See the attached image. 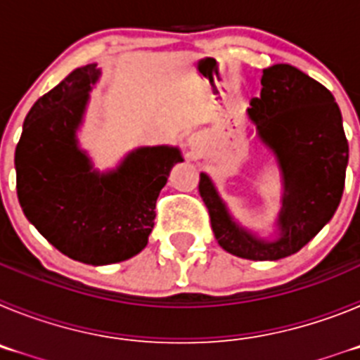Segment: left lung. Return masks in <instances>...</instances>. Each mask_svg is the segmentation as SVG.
<instances>
[{"label":"left lung","mask_w":360,"mask_h":360,"mask_svg":"<svg viewBox=\"0 0 360 360\" xmlns=\"http://www.w3.org/2000/svg\"><path fill=\"white\" fill-rule=\"evenodd\" d=\"M262 94L247 117L281 171L276 238L257 236L232 218L207 173L198 191L219 247L252 262H276L301 250L335 214L345 189L348 141L335 98L316 79L290 65L263 70Z\"/></svg>","instance_id":"obj_1"}]
</instances>
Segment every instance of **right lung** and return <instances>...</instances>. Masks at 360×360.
<instances>
[{
  "label": "right lung",
  "instance_id": "right-lung-1",
  "mask_svg": "<svg viewBox=\"0 0 360 360\" xmlns=\"http://www.w3.org/2000/svg\"><path fill=\"white\" fill-rule=\"evenodd\" d=\"M97 65L68 73L37 98L15 148V187L25 216L59 252L86 265H111L148 245L155 207L173 165V146L129 151L115 169L98 171L79 146Z\"/></svg>",
  "mask_w": 360,
  "mask_h": 360
}]
</instances>
